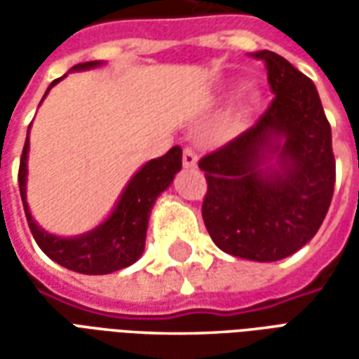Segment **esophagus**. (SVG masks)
Masks as SVG:
<instances>
[{"mask_svg":"<svg viewBox=\"0 0 359 359\" xmlns=\"http://www.w3.org/2000/svg\"><path fill=\"white\" fill-rule=\"evenodd\" d=\"M182 165L187 169H196L198 167V156H196L194 149L184 148V151H182Z\"/></svg>","mask_w":359,"mask_h":359,"instance_id":"1","label":"esophagus"}]
</instances>
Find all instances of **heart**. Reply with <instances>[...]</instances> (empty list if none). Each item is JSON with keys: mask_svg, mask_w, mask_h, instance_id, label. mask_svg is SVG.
<instances>
[{"mask_svg": "<svg viewBox=\"0 0 359 359\" xmlns=\"http://www.w3.org/2000/svg\"><path fill=\"white\" fill-rule=\"evenodd\" d=\"M259 92L254 88H250L248 92H244V95H242V100H244V105H248V107H254L257 102H259Z\"/></svg>", "mask_w": 359, "mask_h": 359, "instance_id": "heart-1", "label": "heart"}]
</instances>
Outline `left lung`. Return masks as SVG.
I'll list each match as a JSON object with an SVG mask.
<instances>
[{
	"mask_svg": "<svg viewBox=\"0 0 359 359\" xmlns=\"http://www.w3.org/2000/svg\"><path fill=\"white\" fill-rule=\"evenodd\" d=\"M275 94L256 125L200 159L202 217L226 254L278 262L306 246L334 190L331 125L308 76L273 51H256Z\"/></svg>",
	"mask_w": 359,
	"mask_h": 359,
	"instance_id": "8db88e82",
	"label": "left lung"
}]
</instances>
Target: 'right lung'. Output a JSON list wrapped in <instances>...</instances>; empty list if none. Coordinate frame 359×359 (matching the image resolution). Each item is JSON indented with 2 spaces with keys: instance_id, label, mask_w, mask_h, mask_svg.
<instances>
[{
  "instance_id": "obj_1",
  "label": "right lung",
  "mask_w": 359,
  "mask_h": 359,
  "mask_svg": "<svg viewBox=\"0 0 359 359\" xmlns=\"http://www.w3.org/2000/svg\"><path fill=\"white\" fill-rule=\"evenodd\" d=\"M100 65H103L102 61H88V63L74 65L71 71H88ZM65 76L51 82L43 97ZM28 149H30V140L27 133V142L20 156L19 188L28 226L43 254L55 264L82 273V275H107V273L125 269L134 262H138L146 246L148 219L157 196L171 187L175 175L182 169L180 146H175L165 156L142 165L140 169L134 172L133 179L128 180L109 217L94 226L92 231L79 234V236H57V234L48 233L32 217L27 202Z\"/></svg>"
}]
</instances>
